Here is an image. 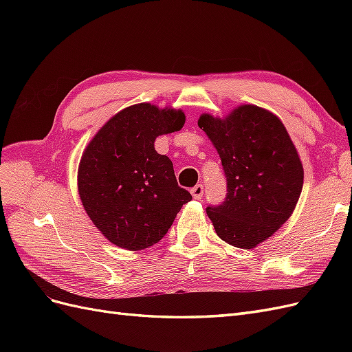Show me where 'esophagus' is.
Here are the masks:
<instances>
[{
  "instance_id": "34e87169",
  "label": "esophagus",
  "mask_w": 352,
  "mask_h": 352,
  "mask_svg": "<svg viewBox=\"0 0 352 352\" xmlns=\"http://www.w3.org/2000/svg\"><path fill=\"white\" fill-rule=\"evenodd\" d=\"M190 194H192V197H194L195 199H201L202 194H204V186H202V185H197L195 188L190 189Z\"/></svg>"
}]
</instances>
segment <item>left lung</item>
I'll use <instances>...</instances> for the list:
<instances>
[{
	"mask_svg": "<svg viewBox=\"0 0 352 352\" xmlns=\"http://www.w3.org/2000/svg\"><path fill=\"white\" fill-rule=\"evenodd\" d=\"M198 126L220 155L228 179L226 201L207 207L217 236L251 250L292 216L304 185L300 154L280 119L242 104L226 117L202 113Z\"/></svg>",
	"mask_w": 352,
	"mask_h": 352,
	"instance_id": "obj_1",
	"label": "left lung"
}]
</instances>
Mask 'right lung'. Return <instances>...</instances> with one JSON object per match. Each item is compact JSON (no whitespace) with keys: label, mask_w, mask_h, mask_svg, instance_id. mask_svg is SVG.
I'll return each mask as SVG.
<instances>
[{"label":"right lung","mask_w":352,"mask_h":352,"mask_svg":"<svg viewBox=\"0 0 352 352\" xmlns=\"http://www.w3.org/2000/svg\"><path fill=\"white\" fill-rule=\"evenodd\" d=\"M184 124L182 110L135 104L105 122L83 150L78 168L82 206L117 247H153L192 199L177 185L170 158L154 148L157 136L177 132Z\"/></svg>","instance_id":"obj_1"}]
</instances>
